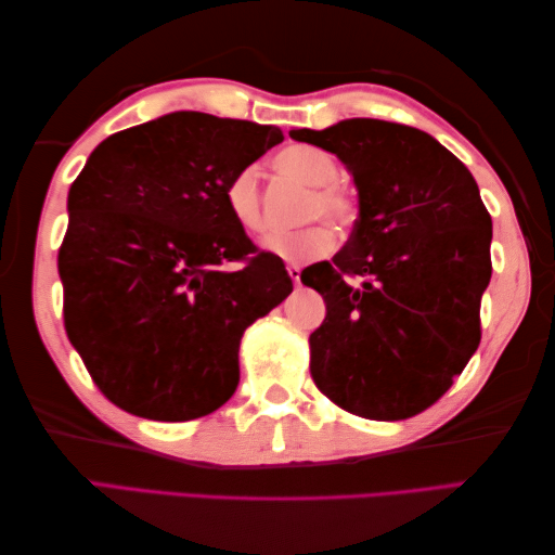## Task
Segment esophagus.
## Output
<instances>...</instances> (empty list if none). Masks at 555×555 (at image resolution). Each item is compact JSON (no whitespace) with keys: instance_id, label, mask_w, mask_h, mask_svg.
<instances>
[{"instance_id":"1","label":"esophagus","mask_w":555,"mask_h":555,"mask_svg":"<svg viewBox=\"0 0 555 555\" xmlns=\"http://www.w3.org/2000/svg\"><path fill=\"white\" fill-rule=\"evenodd\" d=\"M288 276H291L293 284L300 286V267H298V264H291V267H288Z\"/></svg>"}]
</instances>
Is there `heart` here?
<instances>
[{
    "label": "heart",
    "mask_w": 555,
    "mask_h": 555,
    "mask_svg": "<svg viewBox=\"0 0 555 555\" xmlns=\"http://www.w3.org/2000/svg\"><path fill=\"white\" fill-rule=\"evenodd\" d=\"M274 167L279 173L312 188L302 207V221L314 219L328 220L336 229H352L360 217V205L356 195H350L346 188L336 183L338 164L324 150L310 145H293L281 150L274 157ZM223 203L235 227L253 235L257 241H264L269 233V223L262 209V193H259L257 173L253 169H241L231 176V181L223 191ZM269 250L276 257H284L288 262H310L328 255L336 247V231L325 221L310 223L296 233L281 235L271 241Z\"/></svg>",
    "instance_id": "obj_1"
}]
</instances>
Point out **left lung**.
<instances>
[{"instance_id":"1","label":"left lung","mask_w":555,"mask_h":555,"mask_svg":"<svg viewBox=\"0 0 555 555\" xmlns=\"http://www.w3.org/2000/svg\"><path fill=\"white\" fill-rule=\"evenodd\" d=\"M291 138L334 152L360 195L344 250L300 274L326 302L310 334L312 379L352 415L408 420L453 386L481 340L491 217L479 188L412 126L348 119Z\"/></svg>"}]
</instances>
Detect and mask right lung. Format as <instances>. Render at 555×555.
Wrapping results in <instances>:
<instances>
[{
  "label": "right lung",
  "instance_id": "obj_1",
  "mask_svg": "<svg viewBox=\"0 0 555 555\" xmlns=\"http://www.w3.org/2000/svg\"><path fill=\"white\" fill-rule=\"evenodd\" d=\"M281 140L274 126L173 112L102 140L70 183L64 326L116 408L185 422L233 396L245 328L293 284L223 191Z\"/></svg>",
  "mask_w": 555,
  "mask_h": 555
}]
</instances>
